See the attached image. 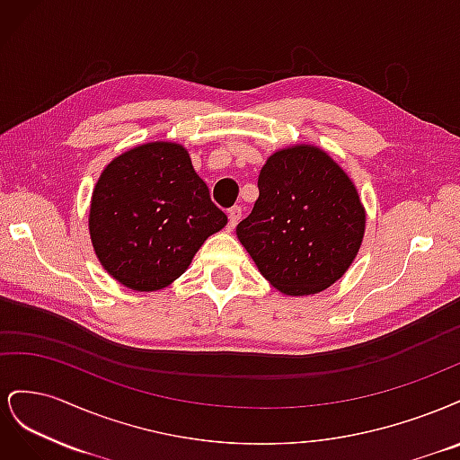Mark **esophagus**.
<instances>
[{"mask_svg":"<svg viewBox=\"0 0 460 460\" xmlns=\"http://www.w3.org/2000/svg\"><path fill=\"white\" fill-rule=\"evenodd\" d=\"M240 218H242V207L234 205L232 208H228V228L230 230L235 228V225H238Z\"/></svg>","mask_w":460,"mask_h":460,"instance_id":"obj_1","label":"esophagus"}]
</instances>
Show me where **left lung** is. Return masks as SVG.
<instances>
[{
	"mask_svg": "<svg viewBox=\"0 0 460 460\" xmlns=\"http://www.w3.org/2000/svg\"><path fill=\"white\" fill-rule=\"evenodd\" d=\"M259 198L235 234L261 274L288 296L318 294L357 257L365 208L323 149L276 151L259 174Z\"/></svg>",
	"mask_w": 460,
	"mask_h": 460,
	"instance_id": "8db88e82",
	"label": "left lung"
}]
</instances>
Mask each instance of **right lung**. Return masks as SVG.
<instances>
[{
	"mask_svg": "<svg viewBox=\"0 0 460 460\" xmlns=\"http://www.w3.org/2000/svg\"><path fill=\"white\" fill-rule=\"evenodd\" d=\"M226 215L211 201L188 151L137 146L107 164L90 207V235L103 269L136 291L174 282Z\"/></svg>",
	"mask_w": 460,
	"mask_h": 460,
	"instance_id": "1",
	"label": "right lung"
}]
</instances>
